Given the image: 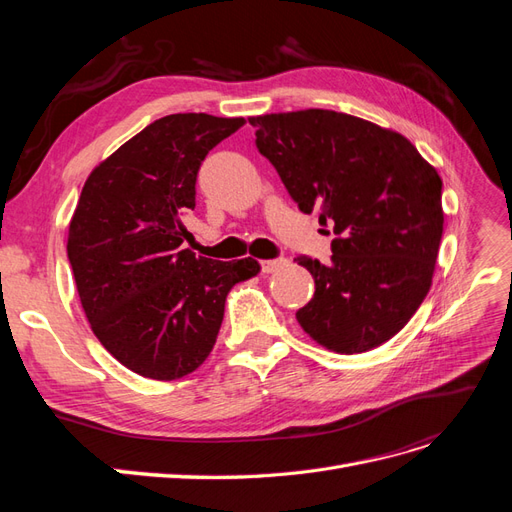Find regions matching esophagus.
<instances>
[{"mask_svg": "<svg viewBox=\"0 0 512 512\" xmlns=\"http://www.w3.org/2000/svg\"><path fill=\"white\" fill-rule=\"evenodd\" d=\"M288 265V260L286 258H273V260H262L260 262V271L262 273H275V271H280V269H284Z\"/></svg>", "mask_w": 512, "mask_h": 512, "instance_id": "34e87169", "label": "esophagus"}]
</instances>
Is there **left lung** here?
<instances>
[{
  "label": "left lung",
  "instance_id": "8db88e82",
  "mask_svg": "<svg viewBox=\"0 0 512 512\" xmlns=\"http://www.w3.org/2000/svg\"><path fill=\"white\" fill-rule=\"evenodd\" d=\"M256 147L303 213L331 224V262L299 256L314 277L297 312L324 348L356 354L406 327L427 297L442 239V179L393 130L307 108L252 117Z\"/></svg>",
  "mask_w": 512,
  "mask_h": 512
}]
</instances>
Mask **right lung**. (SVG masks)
I'll use <instances>...</instances> for the list:
<instances>
[{"label":"right lung","mask_w":512,"mask_h":512,"mask_svg":"<svg viewBox=\"0 0 512 512\" xmlns=\"http://www.w3.org/2000/svg\"><path fill=\"white\" fill-rule=\"evenodd\" d=\"M243 123L166 115L123 143L83 185L68 230L76 290L100 344L138 376L177 380L203 365L228 290L260 271L252 258L222 262L183 250L200 164Z\"/></svg>","instance_id":"right-lung-1"}]
</instances>
